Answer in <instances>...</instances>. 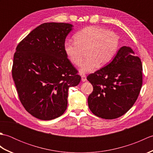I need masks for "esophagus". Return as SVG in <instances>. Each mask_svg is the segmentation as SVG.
I'll list each match as a JSON object with an SVG mask.
<instances>
[{"instance_id":"obj_1","label":"esophagus","mask_w":153,"mask_h":153,"mask_svg":"<svg viewBox=\"0 0 153 153\" xmlns=\"http://www.w3.org/2000/svg\"><path fill=\"white\" fill-rule=\"evenodd\" d=\"M82 81L83 82H85L87 81V77L85 74L82 75Z\"/></svg>"}]
</instances>
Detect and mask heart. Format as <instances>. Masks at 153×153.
Wrapping results in <instances>:
<instances>
[{
  "label": "heart",
  "instance_id": "obj_1",
  "mask_svg": "<svg viewBox=\"0 0 153 153\" xmlns=\"http://www.w3.org/2000/svg\"><path fill=\"white\" fill-rule=\"evenodd\" d=\"M74 42L66 41L64 49L68 59L75 66H79L86 51L87 59L79 68L81 74L91 72L97 66L108 64L116 55L119 38L114 32L103 28L88 26L74 36Z\"/></svg>",
  "mask_w": 153,
  "mask_h": 153
}]
</instances>
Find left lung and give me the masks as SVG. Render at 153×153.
<instances>
[{
    "instance_id": "8db88e82",
    "label": "left lung",
    "mask_w": 153,
    "mask_h": 153,
    "mask_svg": "<svg viewBox=\"0 0 153 153\" xmlns=\"http://www.w3.org/2000/svg\"><path fill=\"white\" fill-rule=\"evenodd\" d=\"M142 71L141 61L132 48L122 47L111 62L87 77L93 87L88 97L91 111L107 120L126 114L140 93Z\"/></svg>"
}]
</instances>
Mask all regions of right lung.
<instances>
[{
    "label": "right lung",
    "instance_id": "add662e5",
    "mask_svg": "<svg viewBox=\"0 0 153 153\" xmlns=\"http://www.w3.org/2000/svg\"><path fill=\"white\" fill-rule=\"evenodd\" d=\"M72 27L66 23H44L16 47L13 79L22 105L39 120L62 115L68 106V89L81 81L64 49Z\"/></svg>",
    "mask_w": 153,
    "mask_h": 153
}]
</instances>
